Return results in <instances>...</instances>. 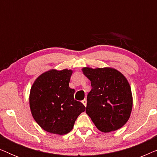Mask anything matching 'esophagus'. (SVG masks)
I'll use <instances>...</instances> for the list:
<instances>
[{"label":"esophagus","mask_w":157,"mask_h":157,"mask_svg":"<svg viewBox=\"0 0 157 157\" xmlns=\"http://www.w3.org/2000/svg\"><path fill=\"white\" fill-rule=\"evenodd\" d=\"M81 102H82V104L84 105L85 106H86V99H83Z\"/></svg>","instance_id":"obj_1"}]
</instances>
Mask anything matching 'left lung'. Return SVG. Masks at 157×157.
<instances>
[{"instance_id":"obj_1","label":"left lung","mask_w":157,"mask_h":157,"mask_svg":"<svg viewBox=\"0 0 157 157\" xmlns=\"http://www.w3.org/2000/svg\"><path fill=\"white\" fill-rule=\"evenodd\" d=\"M91 81L86 112L96 128L108 133L121 128L129 119L133 106L132 90L126 77L113 68H82Z\"/></svg>"}]
</instances>
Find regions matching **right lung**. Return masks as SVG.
<instances>
[{"label": "right lung", "instance_id": "1", "mask_svg": "<svg viewBox=\"0 0 157 157\" xmlns=\"http://www.w3.org/2000/svg\"><path fill=\"white\" fill-rule=\"evenodd\" d=\"M72 73L68 69L49 70L40 75L32 86L29 96L32 116L47 132L68 134L85 111L84 105L74 100L75 90L68 86Z\"/></svg>", "mask_w": 157, "mask_h": 157}]
</instances>
